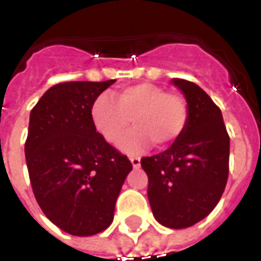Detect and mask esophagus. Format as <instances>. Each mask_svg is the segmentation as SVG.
Masks as SVG:
<instances>
[{"label": "esophagus", "instance_id": "esophagus-1", "mask_svg": "<svg viewBox=\"0 0 261 261\" xmlns=\"http://www.w3.org/2000/svg\"><path fill=\"white\" fill-rule=\"evenodd\" d=\"M130 161H131V164H133V166H134L136 169L141 166V159L138 158V156H131Z\"/></svg>", "mask_w": 261, "mask_h": 261}]
</instances>
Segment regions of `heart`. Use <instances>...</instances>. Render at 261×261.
<instances>
[{"label":"heart","mask_w":261,"mask_h":261,"mask_svg":"<svg viewBox=\"0 0 261 261\" xmlns=\"http://www.w3.org/2000/svg\"><path fill=\"white\" fill-rule=\"evenodd\" d=\"M117 100L108 93H100L93 100L91 119L96 131L110 144L121 140L120 147L127 152H136L152 141L156 147L175 142L189 121V106L185 97L176 92H166L153 84H137L121 88Z\"/></svg>","instance_id":"1"}]
</instances>
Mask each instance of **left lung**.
I'll list each match as a JSON object with an SVG mask.
<instances>
[{"label": "left lung", "instance_id": "8db88e82", "mask_svg": "<svg viewBox=\"0 0 261 261\" xmlns=\"http://www.w3.org/2000/svg\"><path fill=\"white\" fill-rule=\"evenodd\" d=\"M186 97L189 121L166 151L141 159L148 200L159 224L189 228L218 204L229 173V136L222 113L194 82L172 81Z\"/></svg>", "mask_w": 261, "mask_h": 261}]
</instances>
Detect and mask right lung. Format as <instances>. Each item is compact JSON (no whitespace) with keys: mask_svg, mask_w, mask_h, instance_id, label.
<instances>
[{"mask_svg":"<svg viewBox=\"0 0 261 261\" xmlns=\"http://www.w3.org/2000/svg\"><path fill=\"white\" fill-rule=\"evenodd\" d=\"M114 82H61L31 112L25 156L32 190L44 215L69 235H96L112 224L133 169L91 119L93 100Z\"/></svg>","mask_w":261,"mask_h":261,"instance_id":"obj_1","label":"right lung"}]
</instances>
